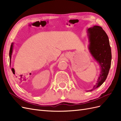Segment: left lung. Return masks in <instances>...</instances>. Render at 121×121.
Wrapping results in <instances>:
<instances>
[{
  "label": "left lung",
  "mask_w": 121,
  "mask_h": 121,
  "mask_svg": "<svg viewBox=\"0 0 121 121\" xmlns=\"http://www.w3.org/2000/svg\"><path fill=\"white\" fill-rule=\"evenodd\" d=\"M89 44L88 49L91 54L98 63L100 73L96 83L87 91H91L101 86L107 79L111 68L112 52L108 37L105 32L98 26H94L87 30Z\"/></svg>",
  "instance_id": "left-lung-1"
}]
</instances>
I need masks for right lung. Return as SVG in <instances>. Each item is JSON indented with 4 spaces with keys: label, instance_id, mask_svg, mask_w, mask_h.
Returning a JSON list of instances; mask_svg holds the SVG:
<instances>
[{
    "label": "right lung",
    "instance_id": "add662e5",
    "mask_svg": "<svg viewBox=\"0 0 121 121\" xmlns=\"http://www.w3.org/2000/svg\"><path fill=\"white\" fill-rule=\"evenodd\" d=\"M13 43H12V45L10 46V50H9V61H10V63H11V58H12V53H13ZM12 70L13 73H14V69L12 68Z\"/></svg>",
    "mask_w": 121,
    "mask_h": 121
}]
</instances>
